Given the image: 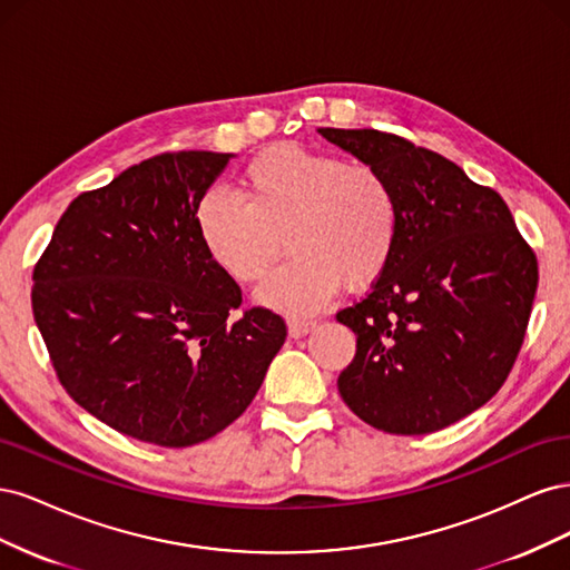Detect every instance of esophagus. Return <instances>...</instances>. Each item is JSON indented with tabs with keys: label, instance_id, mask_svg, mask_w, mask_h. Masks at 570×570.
Returning <instances> with one entry per match:
<instances>
[{
	"label": "esophagus",
	"instance_id": "obj_1",
	"mask_svg": "<svg viewBox=\"0 0 570 570\" xmlns=\"http://www.w3.org/2000/svg\"><path fill=\"white\" fill-rule=\"evenodd\" d=\"M316 323L314 321H299V318H292L289 323H287V333H289V337L292 340H299V337H304L308 331H312Z\"/></svg>",
	"mask_w": 570,
	"mask_h": 570
}]
</instances>
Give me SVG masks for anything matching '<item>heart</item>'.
<instances>
[{
    "instance_id": "obj_1",
    "label": "heart",
    "mask_w": 570,
    "mask_h": 570,
    "mask_svg": "<svg viewBox=\"0 0 570 570\" xmlns=\"http://www.w3.org/2000/svg\"><path fill=\"white\" fill-rule=\"evenodd\" d=\"M199 243L237 285L264 278L262 297L289 314L327 304L342 283L364 289L381 278L400 239V199L381 168L337 154L275 145L247 164L239 195L206 193L195 214Z\"/></svg>"
}]
</instances>
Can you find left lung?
I'll return each mask as SVG.
<instances>
[{"instance_id": "8db88e82", "label": "left lung", "mask_w": 570, "mask_h": 570, "mask_svg": "<svg viewBox=\"0 0 570 570\" xmlns=\"http://www.w3.org/2000/svg\"><path fill=\"white\" fill-rule=\"evenodd\" d=\"M318 132L381 168L400 199L392 262L337 312L356 333L337 390L383 433H435L504 385L525 340L538 256L499 193L442 154L371 128Z\"/></svg>"}]
</instances>
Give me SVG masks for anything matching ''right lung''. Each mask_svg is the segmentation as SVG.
<instances>
[{
	"mask_svg": "<svg viewBox=\"0 0 570 570\" xmlns=\"http://www.w3.org/2000/svg\"><path fill=\"white\" fill-rule=\"evenodd\" d=\"M230 154L166 151L78 195L32 268L59 383L95 419L159 446L214 438L252 404L285 321L199 243L195 214Z\"/></svg>",
	"mask_w": 570,
	"mask_h": 570,
	"instance_id": "1",
	"label": "right lung"
}]
</instances>
